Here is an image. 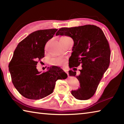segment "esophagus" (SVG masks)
<instances>
[{"label":"esophagus","instance_id":"obj_1","mask_svg":"<svg viewBox=\"0 0 124 124\" xmlns=\"http://www.w3.org/2000/svg\"><path fill=\"white\" fill-rule=\"evenodd\" d=\"M63 70L64 71V72L67 73V75H68V70H67V69H66V68H63Z\"/></svg>","mask_w":124,"mask_h":124}]
</instances>
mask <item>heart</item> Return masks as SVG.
<instances>
[{"instance_id": "b5f03b06", "label": "heart", "mask_w": 124, "mask_h": 124, "mask_svg": "<svg viewBox=\"0 0 124 124\" xmlns=\"http://www.w3.org/2000/svg\"><path fill=\"white\" fill-rule=\"evenodd\" d=\"M69 39H70V38L67 36H64L61 38L60 40H67ZM64 63H65V59H64V58H60V57L53 58H52L50 61V64L52 65V66H63V65L64 64Z\"/></svg>"}]
</instances>
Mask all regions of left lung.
<instances>
[{
  "instance_id": "obj_1",
  "label": "left lung",
  "mask_w": 124,
  "mask_h": 124,
  "mask_svg": "<svg viewBox=\"0 0 124 124\" xmlns=\"http://www.w3.org/2000/svg\"><path fill=\"white\" fill-rule=\"evenodd\" d=\"M56 35L69 36L74 41L69 66L72 68L81 66L82 69L79 75L76 72L69 71L70 76L76 77L80 85L71 93L78 100L89 99L95 94L110 63L109 45L103 32L96 26L87 24L61 28Z\"/></svg>"
}]
</instances>
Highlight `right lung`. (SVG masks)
Segmentation results:
<instances>
[{
  "instance_id": "obj_1",
  "label": "right lung",
  "mask_w": 124,
  "mask_h": 124,
  "mask_svg": "<svg viewBox=\"0 0 124 124\" xmlns=\"http://www.w3.org/2000/svg\"><path fill=\"white\" fill-rule=\"evenodd\" d=\"M57 29L35 31L20 42L9 64L15 87L23 97L39 100L53 92L56 81L67 74L60 67L52 66L44 73L38 71L37 64L45 55V46Z\"/></svg>"
}]
</instances>
